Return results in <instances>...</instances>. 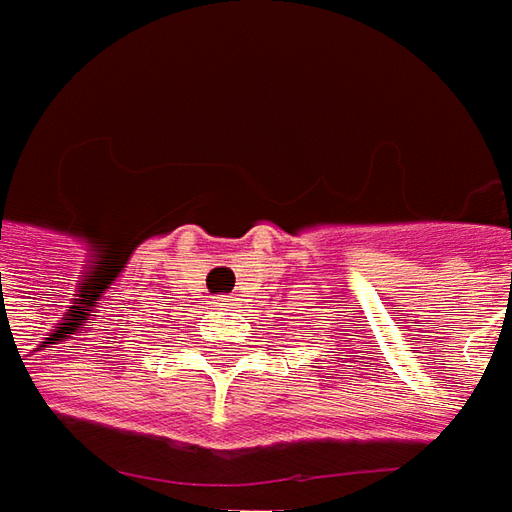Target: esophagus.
<instances>
[{"label": "esophagus", "mask_w": 512, "mask_h": 512, "mask_svg": "<svg viewBox=\"0 0 512 512\" xmlns=\"http://www.w3.org/2000/svg\"><path fill=\"white\" fill-rule=\"evenodd\" d=\"M218 305L221 308H232V297H218Z\"/></svg>", "instance_id": "34e87169"}]
</instances>
